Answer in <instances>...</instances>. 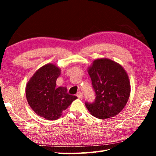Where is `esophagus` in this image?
Wrapping results in <instances>:
<instances>
[{
    "label": "esophagus",
    "mask_w": 156,
    "mask_h": 156,
    "mask_svg": "<svg viewBox=\"0 0 156 156\" xmlns=\"http://www.w3.org/2000/svg\"><path fill=\"white\" fill-rule=\"evenodd\" d=\"M77 97L80 99L83 98V94H82L81 92H78V93L77 94Z\"/></svg>",
    "instance_id": "obj_1"
}]
</instances>
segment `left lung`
Listing matches in <instances>:
<instances>
[{
    "instance_id": "left-lung-1",
    "label": "left lung",
    "mask_w": 156,
    "mask_h": 156,
    "mask_svg": "<svg viewBox=\"0 0 156 156\" xmlns=\"http://www.w3.org/2000/svg\"><path fill=\"white\" fill-rule=\"evenodd\" d=\"M87 71L96 96L93 103L85 102L89 112L102 120L118 115L130 96L127 73L120 64L108 58L94 60Z\"/></svg>"
}]
</instances>
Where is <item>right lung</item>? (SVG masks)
I'll return each mask as SVG.
<instances>
[{
  "mask_svg": "<svg viewBox=\"0 0 156 156\" xmlns=\"http://www.w3.org/2000/svg\"><path fill=\"white\" fill-rule=\"evenodd\" d=\"M60 69L51 63L35 72L26 85L28 104L37 115L48 120H56L77 97L67 93L66 87H56Z\"/></svg>",
  "mask_w": 156,
  "mask_h": 156,
  "instance_id": "right-lung-1",
  "label": "right lung"
}]
</instances>
